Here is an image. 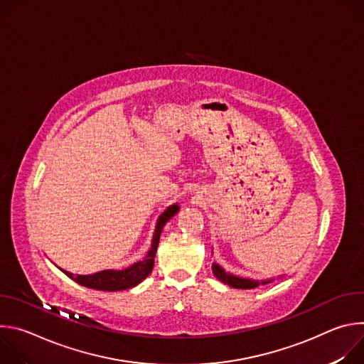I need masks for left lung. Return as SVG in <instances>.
Returning <instances> with one entry per match:
<instances>
[{
    "instance_id": "obj_1",
    "label": "left lung",
    "mask_w": 364,
    "mask_h": 364,
    "mask_svg": "<svg viewBox=\"0 0 364 364\" xmlns=\"http://www.w3.org/2000/svg\"><path fill=\"white\" fill-rule=\"evenodd\" d=\"M212 269H213V274H215V277L219 279V281H222L223 284H228V285H230L232 288H239V289H253V288H256V287H259V285H265V284H269V282H272L274 279H267V281H255V279H246V278H239V277H236V275H232V274H229V272H226L222 267H219L218 264H213V267H212Z\"/></svg>"
}]
</instances>
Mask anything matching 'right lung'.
Segmentation results:
<instances>
[{
	"label": "right lung",
	"instance_id": "right-lung-1",
	"mask_svg": "<svg viewBox=\"0 0 364 364\" xmlns=\"http://www.w3.org/2000/svg\"><path fill=\"white\" fill-rule=\"evenodd\" d=\"M177 212H178V204H173V205L167 207V210L159 218L157 226H155L151 249L148 250L146 256L142 259V261L131 265L129 268L121 269V271L108 269V271H100V272H96L92 275H76V277L68 271H63V269L62 271L69 278L75 279L77 284H80L86 288L99 289V291H124V289L138 285L151 274V271L154 268L155 252H157V247H159L163 228Z\"/></svg>",
	"mask_w": 364,
	"mask_h": 364
}]
</instances>
